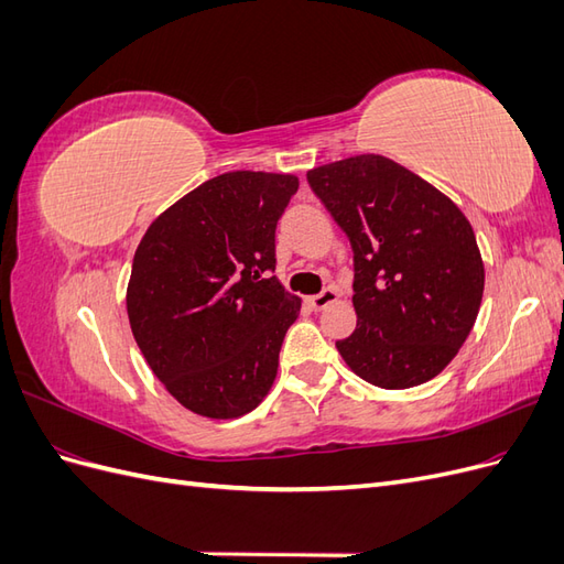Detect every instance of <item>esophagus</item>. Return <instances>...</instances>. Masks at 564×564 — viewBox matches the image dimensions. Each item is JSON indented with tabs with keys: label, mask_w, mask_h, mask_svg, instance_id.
Listing matches in <instances>:
<instances>
[{
	"label": "esophagus",
	"mask_w": 564,
	"mask_h": 564,
	"mask_svg": "<svg viewBox=\"0 0 564 564\" xmlns=\"http://www.w3.org/2000/svg\"><path fill=\"white\" fill-rule=\"evenodd\" d=\"M336 299H338V292H336V289L327 286V289H324L322 294L311 296V299H308V305H311V308L317 313V311H324V308H327V305H329V303H334Z\"/></svg>",
	"instance_id": "1"
}]
</instances>
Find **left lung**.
<instances>
[{
    "instance_id": "1",
    "label": "left lung",
    "mask_w": 564,
    "mask_h": 564,
    "mask_svg": "<svg viewBox=\"0 0 564 564\" xmlns=\"http://www.w3.org/2000/svg\"><path fill=\"white\" fill-rule=\"evenodd\" d=\"M308 183L352 247L357 329L336 340L371 386L435 379L480 311L485 265L468 218L429 181L381 155L308 172Z\"/></svg>"
}]
</instances>
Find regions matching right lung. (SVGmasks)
<instances>
[{
	"label": "right lung",
	"instance_id": "right-lung-1",
	"mask_svg": "<svg viewBox=\"0 0 564 564\" xmlns=\"http://www.w3.org/2000/svg\"><path fill=\"white\" fill-rule=\"evenodd\" d=\"M292 174L230 172L152 220L127 289L131 332L164 388L191 412L237 419L261 404L301 311L275 272V228Z\"/></svg>",
	"mask_w": 564,
	"mask_h": 564
}]
</instances>
